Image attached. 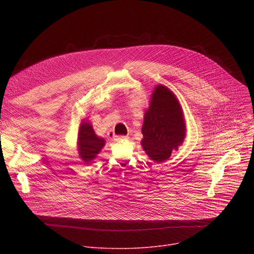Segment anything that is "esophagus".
I'll list each match as a JSON object with an SVG mask.
<instances>
[{"instance_id": "1", "label": "esophagus", "mask_w": 254, "mask_h": 254, "mask_svg": "<svg viewBox=\"0 0 254 254\" xmlns=\"http://www.w3.org/2000/svg\"><path fill=\"white\" fill-rule=\"evenodd\" d=\"M128 136L127 135H116L115 140H122V139H127Z\"/></svg>"}]
</instances>
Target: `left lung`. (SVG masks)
Instances as JSON below:
<instances>
[{
    "mask_svg": "<svg viewBox=\"0 0 254 254\" xmlns=\"http://www.w3.org/2000/svg\"><path fill=\"white\" fill-rule=\"evenodd\" d=\"M185 128L182 108L176 96L166 86H157L141 127L144 152L157 163L168 160L183 142Z\"/></svg>",
    "mask_w": 254,
    "mask_h": 254,
    "instance_id": "8db88e82",
    "label": "left lung"
}]
</instances>
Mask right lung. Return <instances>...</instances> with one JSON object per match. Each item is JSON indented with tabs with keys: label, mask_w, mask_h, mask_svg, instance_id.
Segmentation results:
<instances>
[{
	"label": "right lung",
	"mask_w": 254,
	"mask_h": 254,
	"mask_svg": "<svg viewBox=\"0 0 254 254\" xmlns=\"http://www.w3.org/2000/svg\"><path fill=\"white\" fill-rule=\"evenodd\" d=\"M104 139L98 137L88 123H82L79 128L78 150L81 159L84 162H90L101 151L104 146Z\"/></svg>",
	"instance_id": "right-lung-1"
}]
</instances>
